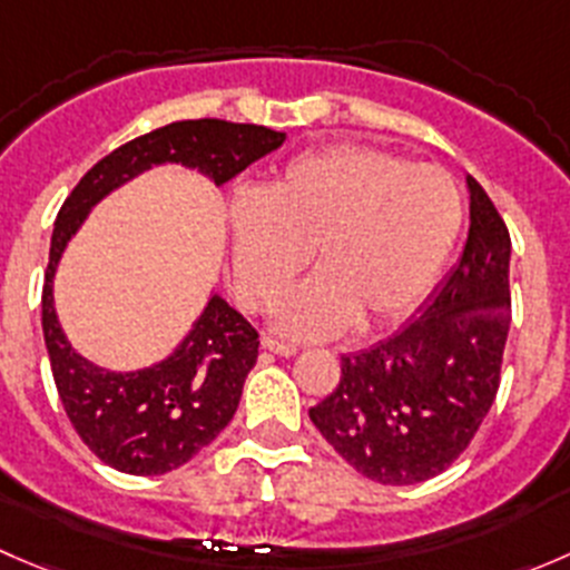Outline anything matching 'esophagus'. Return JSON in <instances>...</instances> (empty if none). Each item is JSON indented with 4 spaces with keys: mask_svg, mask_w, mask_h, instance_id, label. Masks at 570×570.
Masks as SVG:
<instances>
[{
    "mask_svg": "<svg viewBox=\"0 0 570 570\" xmlns=\"http://www.w3.org/2000/svg\"><path fill=\"white\" fill-rule=\"evenodd\" d=\"M262 347L269 350V353H275V355H284V358H289V355L297 353L295 344L278 342V338H273V336H264V338H262Z\"/></svg>",
    "mask_w": 570,
    "mask_h": 570,
    "instance_id": "1",
    "label": "esophagus"
}]
</instances>
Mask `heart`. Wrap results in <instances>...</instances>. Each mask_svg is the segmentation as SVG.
<instances>
[{"mask_svg":"<svg viewBox=\"0 0 570 570\" xmlns=\"http://www.w3.org/2000/svg\"><path fill=\"white\" fill-rule=\"evenodd\" d=\"M463 226L458 181L435 165H407L366 146H331L292 157L273 181L239 189L228 204L234 284L253 312L292 289L275 327L325 338L358 320L381 327L405 317L433 286Z\"/></svg>","mask_w":570,"mask_h":570,"instance_id":"b5f03b06","label":"heart"}]
</instances>
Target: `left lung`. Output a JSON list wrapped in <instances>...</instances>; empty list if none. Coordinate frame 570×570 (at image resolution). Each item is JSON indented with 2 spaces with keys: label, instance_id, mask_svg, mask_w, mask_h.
<instances>
[{
  "label": "left lung",
  "instance_id": "1",
  "mask_svg": "<svg viewBox=\"0 0 570 570\" xmlns=\"http://www.w3.org/2000/svg\"><path fill=\"white\" fill-rule=\"evenodd\" d=\"M461 262L416 320L342 355V377L308 411L322 439L381 485L450 469L491 411L510 331V234L476 178Z\"/></svg>",
  "mask_w": 570,
  "mask_h": 570
}]
</instances>
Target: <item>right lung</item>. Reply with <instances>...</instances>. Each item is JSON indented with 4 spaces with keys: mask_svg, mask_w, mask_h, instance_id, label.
Instances as JSON below:
<instances>
[{
    "mask_svg": "<svg viewBox=\"0 0 570 570\" xmlns=\"http://www.w3.org/2000/svg\"><path fill=\"white\" fill-rule=\"evenodd\" d=\"M284 140V131L256 124L176 120L99 159L62 204L40 301L43 338L73 430L112 469L137 476L165 474L209 446L237 413L245 377L258 358V333L220 295H212L168 358L137 372L101 370L71 347L57 322L51 281L62 250L105 195L154 165L195 168L220 187Z\"/></svg>",
    "mask_w": 570,
    "mask_h": 570,
    "instance_id": "add662e5",
    "label": "right lung"
}]
</instances>
